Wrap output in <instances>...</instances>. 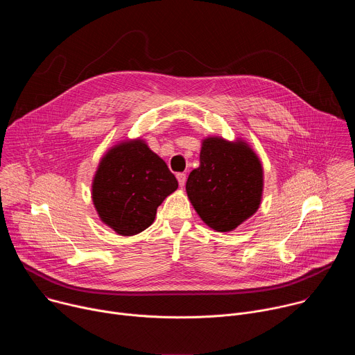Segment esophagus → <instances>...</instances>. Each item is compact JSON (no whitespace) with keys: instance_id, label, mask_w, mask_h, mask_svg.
<instances>
[{"instance_id":"esophagus-1","label":"esophagus","mask_w":355,"mask_h":355,"mask_svg":"<svg viewBox=\"0 0 355 355\" xmlns=\"http://www.w3.org/2000/svg\"><path fill=\"white\" fill-rule=\"evenodd\" d=\"M177 180H178L180 187H184V185H185V181H187V175H185L184 173H178V174H177Z\"/></svg>"}]
</instances>
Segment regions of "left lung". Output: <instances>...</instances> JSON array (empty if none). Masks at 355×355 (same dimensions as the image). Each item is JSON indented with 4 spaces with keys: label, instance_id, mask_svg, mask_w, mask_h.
I'll return each instance as SVG.
<instances>
[{
    "label": "left lung",
    "instance_id": "obj_1",
    "mask_svg": "<svg viewBox=\"0 0 355 355\" xmlns=\"http://www.w3.org/2000/svg\"><path fill=\"white\" fill-rule=\"evenodd\" d=\"M187 193L196 214L216 232H232L254 215L263 195V167L245 141L208 137Z\"/></svg>",
    "mask_w": 355,
    "mask_h": 355
}]
</instances>
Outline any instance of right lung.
I'll list each match as a JSON object with an SVG mask.
<instances>
[{
    "label": "right lung",
    "instance_id": "add662e5",
    "mask_svg": "<svg viewBox=\"0 0 355 355\" xmlns=\"http://www.w3.org/2000/svg\"><path fill=\"white\" fill-rule=\"evenodd\" d=\"M177 188L164 160L136 139L112 147L101 160L92 202L105 225L118 234L133 236L155 222L157 208Z\"/></svg>",
    "mask_w": 355,
    "mask_h": 355
}]
</instances>
